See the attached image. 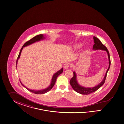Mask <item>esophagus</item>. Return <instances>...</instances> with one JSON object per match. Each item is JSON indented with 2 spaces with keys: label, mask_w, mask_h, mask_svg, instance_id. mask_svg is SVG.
I'll use <instances>...</instances> for the list:
<instances>
[{
  "label": "esophagus",
  "mask_w": 124,
  "mask_h": 124,
  "mask_svg": "<svg viewBox=\"0 0 124 124\" xmlns=\"http://www.w3.org/2000/svg\"><path fill=\"white\" fill-rule=\"evenodd\" d=\"M71 64L70 63H66V64H65L64 65V68L65 69H67L68 68H69V67H70L71 65Z\"/></svg>",
  "instance_id": "esophagus-1"
}]
</instances>
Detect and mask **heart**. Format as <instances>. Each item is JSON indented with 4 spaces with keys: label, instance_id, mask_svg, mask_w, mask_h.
<instances>
[{
    "label": "heart",
    "instance_id": "heart-1",
    "mask_svg": "<svg viewBox=\"0 0 124 124\" xmlns=\"http://www.w3.org/2000/svg\"><path fill=\"white\" fill-rule=\"evenodd\" d=\"M80 46V45H75V48L76 49H77V48H78Z\"/></svg>",
    "mask_w": 124,
    "mask_h": 124
}]
</instances>
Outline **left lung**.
Wrapping results in <instances>:
<instances>
[{
	"label": "left lung",
	"mask_w": 124,
	"mask_h": 124,
	"mask_svg": "<svg viewBox=\"0 0 124 124\" xmlns=\"http://www.w3.org/2000/svg\"><path fill=\"white\" fill-rule=\"evenodd\" d=\"M93 39H94V44L93 45V49L94 50H97V49L104 50H105L107 53L108 56L109 58V68H108V70H107V71L106 72L104 78L102 81L97 86L93 87V88H85V87L81 86L80 85H79L77 81L76 75L75 72H73L74 75H73V77L70 80V84L71 85L72 87L73 88L74 90L76 92H77V93H79V94H91L93 92H95V91L97 90L98 89H99L102 86L105 82V79H106V77L107 76V74L108 71L109 69L110 66V58L109 51L108 50L107 48L102 43L101 41L98 39L97 38L94 36Z\"/></svg>",
	"instance_id": "left-lung-1"
}]
</instances>
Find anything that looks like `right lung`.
<instances>
[{
  "label": "right lung",
  "mask_w": 124,
  "mask_h": 124,
  "mask_svg": "<svg viewBox=\"0 0 124 124\" xmlns=\"http://www.w3.org/2000/svg\"><path fill=\"white\" fill-rule=\"evenodd\" d=\"M44 38L43 35L41 34H39V35H38L35 36V37H34L32 39H31L30 40H29L28 41L26 42L23 45L22 47V48L20 49V52L19 53V55H18V56L17 59V61H16V65H17V64L18 60V59H19V57H20L21 52V51H22V50L23 48L24 47H25V46H28V45H30V44H32L34 43L35 42L38 41L40 40L41 39H43ZM63 71V69L62 68L59 71H58L56 72L55 74H54V75H53V76L51 83V84H50V85H49V87H48L47 89H45L43 90H31L30 89H28L26 87L24 86L21 83L20 81V82L21 84H22V85L25 88H26L28 90H29L30 91L32 92V93H33L36 94H45L46 93H47V92L49 91V90H50L54 86V84H55V83L56 80L57 78L58 77V76L60 75V74L62 73Z\"/></svg>",
  "instance_id": "right-lung-1"
}]
</instances>
